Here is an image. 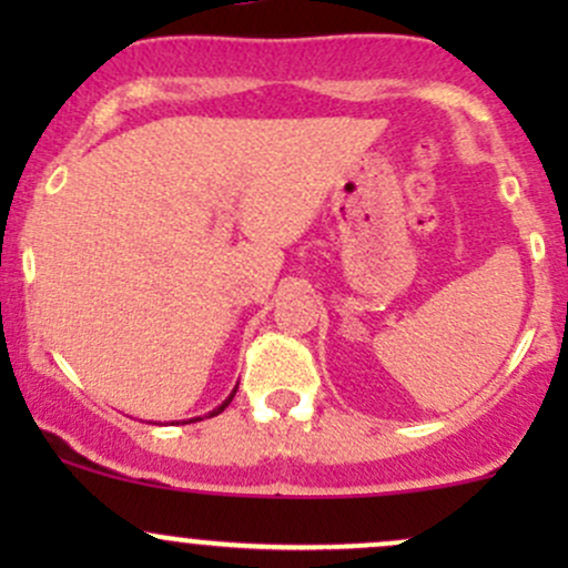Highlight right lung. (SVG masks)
<instances>
[{
	"label": "right lung",
	"mask_w": 568,
	"mask_h": 568,
	"mask_svg": "<svg viewBox=\"0 0 568 568\" xmlns=\"http://www.w3.org/2000/svg\"><path fill=\"white\" fill-rule=\"evenodd\" d=\"M234 393H237V389H234ZM234 393H232L230 397H226V400H224V403H221V406H219L216 410H213V414H211V416H216V414H221V410H224L226 406H230V403H232V397H234Z\"/></svg>",
	"instance_id": "1"
}]
</instances>
